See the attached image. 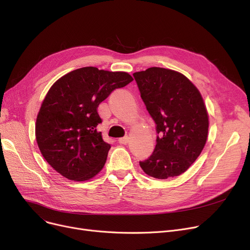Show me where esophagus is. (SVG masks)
Wrapping results in <instances>:
<instances>
[{"mask_svg":"<svg viewBox=\"0 0 250 250\" xmlns=\"http://www.w3.org/2000/svg\"><path fill=\"white\" fill-rule=\"evenodd\" d=\"M128 141H129V138H128L127 136L123 137V138H119V139H118V142L121 143V144H124V145L127 144V143H128Z\"/></svg>","mask_w":250,"mask_h":250,"instance_id":"esophagus-1","label":"esophagus"}]
</instances>
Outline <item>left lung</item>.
<instances>
[{
  "label": "left lung",
  "instance_id": "1",
  "mask_svg": "<svg viewBox=\"0 0 250 250\" xmlns=\"http://www.w3.org/2000/svg\"><path fill=\"white\" fill-rule=\"evenodd\" d=\"M134 78L147 110L156 124V146L140 161L155 179L182 175L200 155L208 135V113L202 96L184 74L150 67Z\"/></svg>",
  "mask_w": 250,
  "mask_h": 250
}]
</instances>
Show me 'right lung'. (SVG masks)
<instances>
[{
    "label": "right lung",
    "mask_w": 250,
    "mask_h": 250,
    "mask_svg": "<svg viewBox=\"0 0 250 250\" xmlns=\"http://www.w3.org/2000/svg\"><path fill=\"white\" fill-rule=\"evenodd\" d=\"M132 81L127 72L89 66L54 83L40 108L36 139L42 155L60 175L86 181L103 168L111 146L97 131L102 123L97 108Z\"/></svg>",
    "instance_id": "obj_1"
}]
</instances>
